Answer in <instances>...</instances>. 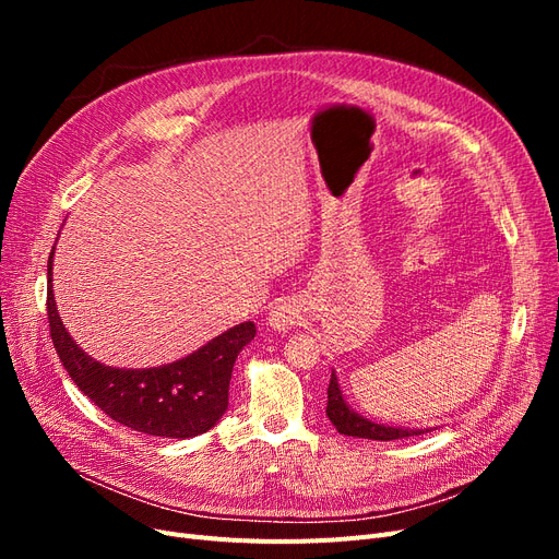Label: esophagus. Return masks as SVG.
<instances>
[{
    "mask_svg": "<svg viewBox=\"0 0 559 559\" xmlns=\"http://www.w3.org/2000/svg\"><path fill=\"white\" fill-rule=\"evenodd\" d=\"M298 319H300V310L294 298H280L275 306L270 308V314H267L270 326L277 331H289L292 326L298 324Z\"/></svg>",
    "mask_w": 559,
    "mask_h": 559,
    "instance_id": "34e87169",
    "label": "esophagus"
}]
</instances>
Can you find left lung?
<instances>
[{"label":"left lung","instance_id":"1","mask_svg":"<svg viewBox=\"0 0 559 559\" xmlns=\"http://www.w3.org/2000/svg\"><path fill=\"white\" fill-rule=\"evenodd\" d=\"M326 415L331 419V425L341 433L354 436V438H368V441H396V438L425 433L419 429H394V427L376 425V421H368L361 415L349 411V405L345 403V399L341 394V386H337V378L333 373H331V382H329Z\"/></svg>","mask_w":559,"mask_h":559}]
</instances>
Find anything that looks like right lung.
I'll return each mask as SVG.
<instances>
[{
  "label": "right lung",
  "instance_id": "1",
  "mask_svg": "<svg viewBox=\"0 0 559 559\" xmlns=\"http://www.w3.org/2000/svg\"><path fill=\"white\" fill-rule=\"evenodd\" d=\"M53 251L48 257L46 312L50 341L67 373L99 411L118 425L160 438H191L210 431L228 408L233 366L257 335L251 321L216 335L175 364L146 370L109 368L91 359L64 331L53 300Z\"/></svg>",
  "mask_w": 559,
  "mask_h": 559
}]
</instances>
